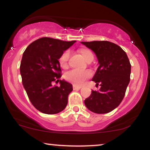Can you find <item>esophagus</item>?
Masks as SVG:
<instances>
[{
	"label": "esophagus",
	"instance_id": "34e87169",
	"mask_svg": "<svg viewBox=\"0 0 150 150\" xmlns=\"http://www.w3.org/2000/svg\"><path fill=\"white\" fill-rule=\"evenodd\" d=\"M81 87H79V86H76L75 85H73V89L74 90H77V89H81Z\"/></svg>",
	"mask_w": 150,
	"mask_h": 150
}]
</instances>
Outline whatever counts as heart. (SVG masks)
<instances>
[{"label": "heart", "instance_id": "b5f03b06", "mask_svg": "<svg viewBox=\"0 0 150 150\" xmlns=\"http://www.w3.org/2000/svg\"><path fill=\"white\" fill-rule=\"evenodd\" d=\"M79 52L82 57L88 62H91L94 58L93 53L89 48H82L79 49ZM70 52L68 50L63 51L59 58V63L61 67L65 68L67 66ZM91 76V72L89 70L80 71L77 69H71L64 74V79L69 83L75 85L82 86L85 83L86 81Z\"/></svg>", "mask_w": 150, "mask_h": 150}]
</instances>
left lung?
<instances>
[{"label": "left lung", "mask_w": 150, "mask_h": 150, "mask_svg": "<svg viewBox=\"0 0 150 150\" xmlns=\"http://www.w3.org/2000/svg\"><path fill=\"white\" fill-rule=\"evenodd\" d=\"M81 43L98 57L100 65L92 81L101 86L99 91H91L85 104L95 113H107L117 107L124 99L130 80V61L126 52L114 43L108 41Z\"/></svg>", "instance_id": "left-lung-1"}]
</instances>
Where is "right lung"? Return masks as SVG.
<instances>
[{"label": "right lung", "mask_w": 150, "mask_h": 150, "mask_svg": "<svg viewBox=\"0 0 150 150\" xmlns=\"http://www.w3.org/2000/svg\"><path fill=\"white\" fill-rule=\"evenodd\" d=\"M75 42L46 37L32 42L23 53L20 67L22 85L33 105L43 113L57 114L66 107L73 89L70 83L59 80V58ZM54 81H59V87L52 85Z\"/></svg>", "instance_id": "add662e5"}]
</instances>
